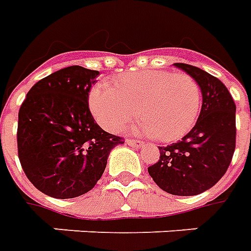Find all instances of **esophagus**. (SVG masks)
Wrapping results in <instances>:
<instances>
[{
  "instance_id": "esophagus-1",
  "label": "esophagus",
  "mask_w": 251,
  "mask_h": 251,
  "mask_svg": "<svg viewBox=\"0 0 251 251\" xmlns=\"http://www.w3.org/2000/svg\"><path fill=\"white\" fill-rule=\"evenodd\" d=\"M126 144L131 148H140L144 145V142L138 141V140H131V138H126Z\"/></svg>"
}]
</instances>
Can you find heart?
<instances>
[{"label": "heart", "mask_w": 251, "mask_h": 251, "mask_svg": "<svg viewBox=\"0 0 251 251\" xmlns=\"http://www.w3.org/2000/svg\"><path fill=\"white\" fill-rule=\"evenodd\" d=\"M88 104L95 120L107 130L117 131L140 114L145 120L140 125L142 133L171 142L194 127L200 111V88L187 74L130 72L121 76L114 87L95 86Z\"/></svg>", "instance_id": "obj_1"}]
</instances>
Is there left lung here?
Listing matches in <instances>:
<instances>
[{
  "instance_id": "1",
  "label": "left lung",
  "mask_w": 251,
  "mask_h": 251,
  "mask_svg": "<svg viewBox=\"0 0 251 251\" xmlns=\"http://www.w3.org/2000/svg\"><path fill=\"white\" fill-rule=\"evenodd\" d=\"M199 84L201 109L187 136L158 147L160 160L148 172L165 192L194 196L210 189L226 174L235 151V103L218 77L198 67L175 63Z\"/></svg>"
}]
</instances>
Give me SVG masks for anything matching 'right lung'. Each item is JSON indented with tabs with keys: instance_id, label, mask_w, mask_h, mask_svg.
I'll list each match as a JSON object with an SVG mask.
<instances>
[{
	"instance_id": "right-lung-1",
	"label": "right lung",
	"mask_w": 251,
	"mask_h": 251,
	"mask_svg": "<svg viewBox=\"0 0 251 251\" xmlns=\"http://www.w3.org/2000/svg\"><path fill=\"white\" fill-rule=\"evenodd\" d=\"M99 71L70 66L30 88L19 111L17 147L26 177L43 194L71 199L94 188L124 138L104 131L88 109Z\"/></svg>"
}]
</instances>
